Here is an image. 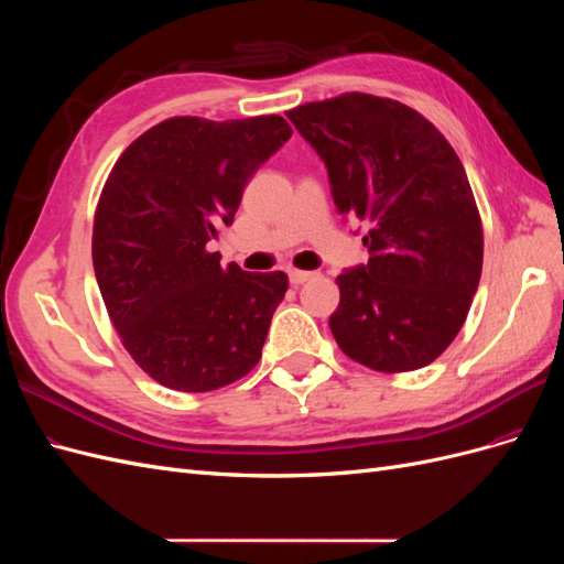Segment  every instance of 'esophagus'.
<instances>
[{
	"label": "esophagus",
	"mask_w": 564,
	"mask_h": 564,
	"mask_svg": "<svg viewBox=\"0 0 564 564\" xmlns=\"http://www.w3.org/2000/svg\"><path fill=\"white\" fill-rule=\"evenodd\" d=\"M313 278V272H308V270H292L289 272V282L292 284H303V282H308Z\"/></svg>",
	"instance_id": "1"
}]
</instances>
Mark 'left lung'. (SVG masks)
<instances>
[{
    "mask_svg": "<svg viewBox=\"0 0 564 564\" xmlns=\"http://www.w3.org/2000/svg\"><path fill=\"white\" fill-rule=\"evenodd\" d=\"M334 204L367 228V265L340 272L329 327L350 360L414 371L449 348L482 275V218L440 129L400 100L340 94L294 110Z\"/></svg>",
    "mask_w": 564,
    "mask_h": 564,
    "instance_id": "1",
    "label": "left lung"
}]
</instances>
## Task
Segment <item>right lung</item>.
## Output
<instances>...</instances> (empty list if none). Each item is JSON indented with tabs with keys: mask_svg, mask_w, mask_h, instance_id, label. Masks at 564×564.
Returning <instances> with one entry per match:
<instances>
[{
	"mask_svg": "<svg viewBox=\"0 0 564 564\" xmlns=\"http://www.w3.org/2000/svg\"><path fill=\"white\" fill-rule=\"evenodd\" d=\"M289 135L280 115L169 117L108 174L91 237L98 289L122 346L164 388L209 392L261 360L289 278L224 268L207 242Z\"/></svg>",
	"mask_w": 564,
	"mask_h": 564,
	"instance_id": "1",
	"label": "right lung"
}]
</instances>
